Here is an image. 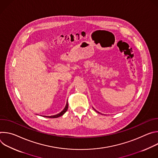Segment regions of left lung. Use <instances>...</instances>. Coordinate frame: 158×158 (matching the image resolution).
Here are the masks:
<instances>
[{
	"label": "left lung",
	"mask_w": 158,
	"mask_h": 158,
	"mask_svg": "<svg viewBox=\"0 0 158 158\" xmlns=\"http://www.w3.org/2000/svg\"><path fill=\"white\" fill-rule=\"evenodd\" d=\"M93 109H94V110H96V112H98V113H100V112H98V111H97V110H96V109H94V107H93Z\"/></svg>",
	"instance_id": "1"
}]
</instances>
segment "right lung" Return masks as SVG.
Wrapping results in <instances>:
<instances>
[{
    "label": "right lung",
    "instance_id": "obj_1",
    "mask_svg": "<svg viewBox=\"0 0 158 158\" xmlns=\"http://www.w3.org/2000/svg\"><path fill=\"white\" fill-rule=\"evenodd\" d=\"M67 109H68V103H67H67H66V105H65L64 109L60 112H59V114H56V115H53V116H42L46 117V118H59V117L62 116L65 113V112L67 111Z\"/></svg>",
    "mask_w": 158,
    "mask_h": 158
}]
</instances>
